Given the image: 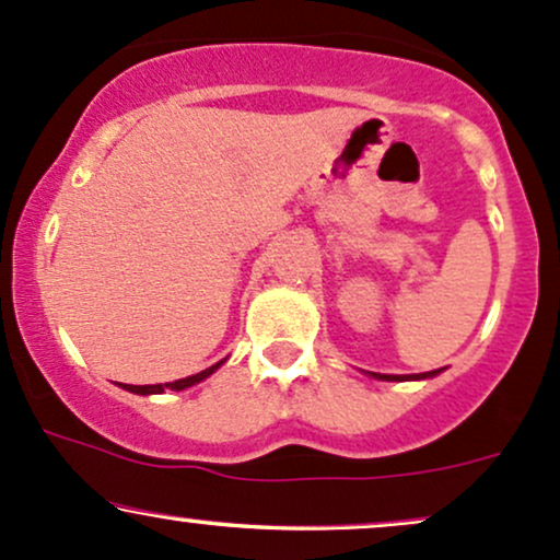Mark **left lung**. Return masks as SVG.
<instances>
[{"label": "left lung", "instance_id": "obj_1", "mask_svg": "<svg viewBox=\"0 0 560 560\" xmlns=\"http://www.w3.org/2000/svg\"><path fill=\"white\" fill-rule=\"evenodd\" d=\"M436 374H442V369L436 371H427V374H371L378 382H421V378H432Z\"/></svg>", "mask_w": 560, "mask_h": 560}]
</instances>
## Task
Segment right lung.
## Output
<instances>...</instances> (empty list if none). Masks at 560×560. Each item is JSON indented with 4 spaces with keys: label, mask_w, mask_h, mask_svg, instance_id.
<instances>
[{
    "label": "right lung",
    "mask_w": 560,
    "mask_h": 560,
    "mask_svg": "<svg viewBox=\"0 0 560 560\" xmlns=\"http://www.w3.org/2000/svg\"><path fill=\"white\" fill-rule=\"evenodd\" d=\"M223 363H226V358H223V361H218L215 365H210V369L199 371V374H195V376L176 378V382H168V384H124V389H126V392H133V395H163L165 389L182 392V389H186V387H195V384L205 382V378H208L210 374H215V371L221 369Z\"/></svg>",
    "instance_id": "right-lung-1"
}]
</instances>
